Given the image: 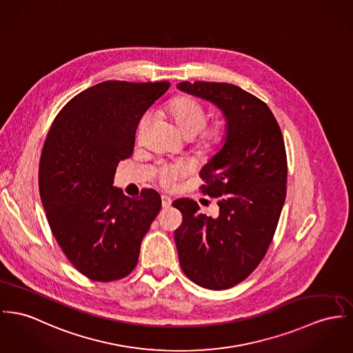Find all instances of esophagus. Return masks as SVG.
<instances>
[{
	"label": "esophagus",
	"mask_w": 353,
	"mask_h": 353,
	"mask_svg": "<svg viewBox=\"0 0 353 353\" xmlns=\"http://www.w3.org/2000/svg\"><path fill=\"white\" fill-rule=\"evenodd\" d=\"M161 203H163V208H169L170 204H172V200H170V197L163 194V196H161Z\"/></svg>",
	"instance_id": "34e87169"
}]
</instances>
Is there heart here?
Returning a JSON list of instances; mask_svg holds the SVG:
<instances>
[{"label": "heart", "instance_id": "obj_1", "mask_svg": "<svg viewBox=\"0 0 353 353\" xmlns=\"http://www.w3.org/2000/svg\"><path fill=\"white\" fill-rule=\"evenodd\" d=\"M168 112L174 121L176 126L187 138L197 136L199 132V145L205 150H214L219 148L225 137V129L221 123H214L204 128L207 123V111L196 99L190 97H177L168 103ZM152 121V112L146 111L138 121L137 133L142 136ZM190 166L185 161L163 163L159 168V179L163 187L170 188L176 181L188 172Z\"/></svg>", "mask_w": 353, "mask_h": 353}]
</instances>
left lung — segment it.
<instances>
[{"mask_svg": "<svg viewBox=\"0 0 353 353\" xmlns=\"http://www.w3.org/2000/svg\"><path fill=\"white\" fill-rule=\"evenodd\" d=\"M177 88L214 103L227 121L221 149L203 166L200 187L216 197L217 216L190 199L174 231L180 266L196 285L224 290L245 279L272 243L286 197L288 160L282 132L269 106L230 83L181 81Z\"/></svg>", "mask_w": 353, "mask_h": 353, "instance_id": "1", "label": "left lung"}]
</instances>
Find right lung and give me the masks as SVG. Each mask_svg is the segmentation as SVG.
I'll use <instances>...</instances> for the list:
<instances>
[{
    "label": "right lung",
    "mask_w": 353,
    "mask_h": 353,
    "mask_svg": "<svg viewBox=\"0 0 353 353\" xmlns=\"http://www.w3.org/2000/svg\"><path fill=\"white\" fill-rule=\"evenodd\" d=\"M169 85H92L60 110L44 142L39 190L48 224L67 259L92 281L134 270L142 238L161 210L156 190L132 199L112 183L119 161L133 154L139 118Z\"/></svg>",
    "instance_id": "1"
}]
</instances>
